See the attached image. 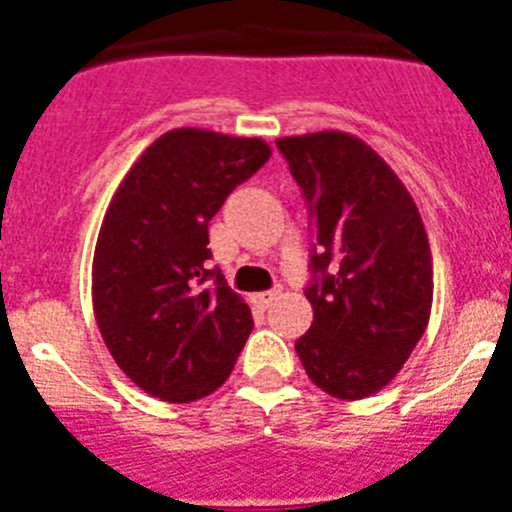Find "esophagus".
<instances>
[{
	"mask_svg": "<svg viewBox=\"0 0 512 512\" xmlns=\"http://www.w3.org/2000/svg\"><path fill=\"white\" fill-rule=\"evenodd\" d=\"M277 295H279L277 289H271V292H261V295H256V297H253V302H259L261 307H269L271 302L277 300Z\"/></svg>",
	"mask_w": 512,
	"mask_h": 512,
	"instance_id": "1",
	"label": "esophagus"
}]
</instances>
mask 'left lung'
<instances>
[{"label":"left lung","mask_w":512,"mask_h":512,"mask_svg":"<svg viewBox=\"0 0 512 512\" xmlns=\"http://www.w3.org/2000/svg\"><path fill=\"white\" fill-rule=\"evenodd\" d=\"M277 146L318 238L315 282L305 292L312 325L295 351L320 390L364 400L400 374L431 320L423 217L400 176L356 135L320 130L287 135Z\"/></svg>","instance_id":"1"}]
</instances>
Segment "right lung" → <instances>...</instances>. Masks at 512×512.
<instances>
[{
    "label": "right lung",
    "mask_w": 512,
    "mask_h": 512,
    "mask_svg": "<svg viewBox=\"0 0 512 512\" xmlns=\"http://www.w3.org/2000/svg\"><path fill=\"white\" fill-rule=\"evenodd\" d=\"M269 156L261 138L174 128L112 194L94 246V318L115 364L151 397L212 395L251 336V307L207 269V223Z\"/></svg>",
    "instance_id": "1"
}]
</instances>
